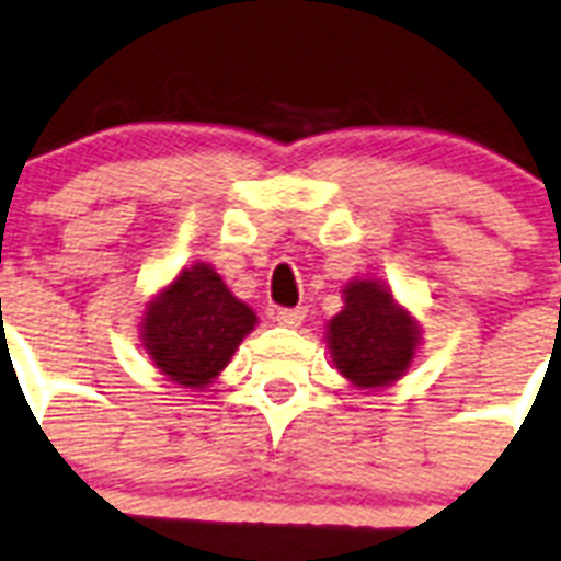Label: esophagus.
Returning <instances> with one entry per match:
<instances>
[{"label":"esophagus","mask_w":561,"mask_h":561,"mask_svg":"<svg viewBox=\"0 0 561 561\" xmlns=\"http://www.w3.org/2000/svg\"><path fill=\"white\" fill-rule=\"evenodd\" d=\"M305 313H308L305 308H279L273 313V319H276V324H282V328H299V324L305 322Z\"/></svg>","instance_id":"esophagus-1"}]
</instances>
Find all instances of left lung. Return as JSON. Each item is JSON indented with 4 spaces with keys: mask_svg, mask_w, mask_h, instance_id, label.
Returning a JSON list of instances; mask_svg holds the SVG:
<instances>
[{
    "mask_svg": "<svg viewBox=\"0 0 561 561\" xmlns=\"http://www.w3.org/2000/svg\"><path fill=\"white\" fill-rule=\"evenodd\" d=\"M345 308L328 322V347L336 370L356 388L374 390L408 374L419 347L416 319L397 305L382 282H347Z\"/></svg>",
    "mask_w": 561,
    "mask_h": 561,
    "instance_id": "1",
    "label": "left lung"
}]
</instances>
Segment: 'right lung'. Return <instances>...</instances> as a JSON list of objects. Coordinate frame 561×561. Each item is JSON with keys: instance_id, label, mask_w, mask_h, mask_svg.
<instances>
[{"instance_id": "obj_1", "label": "right lung", "mask_w": 561, "mask_h": 561, "mask_svg": "<svg viewBox=\"0 0 561 561\" xmlns=\"http://www.w3.org/2000/svg\"><path fill=\"white\" fill-rule=\"evenodd\" d=\"M256 313L230 294L205 262L185 267L148 302L142 345L150 362L182 388H205L228 368Z\"/></svg>"}]
</instances>
